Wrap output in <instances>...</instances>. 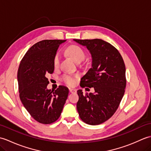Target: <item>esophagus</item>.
I'll return each mask as SVG.
<instances>
[{
	"label": "esophagus",
	"instance_id": "esophagus-1",
	"mask_svg": "<svg viewBox=\"0 0 151 151\" xmlns=\"http://www.w3.org/2000/svg\"><path fill=\"white\" fill-rule=\"evenodd\" d=\"M69 92H70V93H74V92H76V89H72V88H69Z\"/></svg>",
	"mask_w": 151,
	"mask_h": 151
}]
</instances>
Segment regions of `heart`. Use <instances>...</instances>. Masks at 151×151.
Wrapping results in <instances>:
<instances>
[{"label":"heart","mask_w":151,"mask_h":151,"mask_svg":"<svg viewBox=\"0 0 151 151\" xmlns=\"http://www.w3.org/2000/svg\"><path fill=\"white\" fill-rule=\"evenodd\" d=\"M66 51L67 54L72 58L76 62H81L86 58V53L81 47L75 45H72L67 48ZM61 60V54L57 52L54 58V65L55 67L59 66ZM77 78V76H73L71 75H65L63 80L65 84L69 86H73L75 84V79Z\"/></svg>","instance_id":"1"}]
</instances>
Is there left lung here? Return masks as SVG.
Masks as SVG:
<instances>
[{
  "instance_id": "1",
  "label": "left lung",
  "mask_w": 151,
  "mask_h": 151,
  "mask_svg": "<svg viewBox=\"0 0 151 151\" xmlns=\"http://www.w3.org/2000/svg\"><path fill=\"white\" fill-rule=\"evenodd\" d=\"M86 47L92 57L91 68L81 78L82 88H94L93 93L77 91L76 108L81 119L97 125L109 119L119 106L126 87L125 65L118 50L100 39L73 40Z\"/></svg>"
}]
</instances>
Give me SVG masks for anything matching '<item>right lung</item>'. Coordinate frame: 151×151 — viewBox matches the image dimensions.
I'll return each instance as SVG.
<instances>
[{
  "label": "right lung",
  "instance_id": "obj_1",
  "mask_svg": "<svg viewBox=\"0 0 151 151\" xmlns=\"http://www.w3.org/2000/svg\"><path fill=\"white\" fill-rule=\"evenodd\" d=\"M66 40H45L32 46L22 58L17 72L19 97L35 120L50 124L60 116L69 89L60 86L48 89V74L54 72V58L60 44Z\"/></svg>",
  "mask_w": 151,
  "mask_h": 151
}]
</instances>
